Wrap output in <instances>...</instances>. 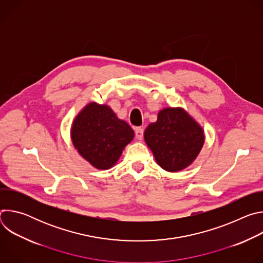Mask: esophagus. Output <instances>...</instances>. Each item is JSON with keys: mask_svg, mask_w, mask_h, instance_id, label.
I'll return each mask as SVG.
<instances>
[{"mask_svg": "<svg viewBox=\"0 0 263 263\" xmlns=\"http://www.w3.org/2000/svg\"><path fill=\"white\" fill-rule=\"evenodd\" d=\"M135 131V137L138 139V140H141L142 137H143V129L140 128V127H136L134 129Z\"/></svg>", "mask_w": 263, "mask_h": 263, "instance_id": "obj_1", "label": "esophagus"}]
</instances>
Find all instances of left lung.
Listing matches in <instances>:
<instances>
[{"mask_svg": "<svg viewBox=\"0 0 263 263\" xmlns=\"http://www.w3.org/2000/svg\"><path fill=\"white\" fill-rule=\"evenodd\" d=\"M144 140L157 163L167 172L191 165L204 144L203 129L182 108H164L144 131Z\"/></svg>", "mask_w": 263, "mask_h": 263, "instance_id": "1", "label": "left lung"}]
</instances>
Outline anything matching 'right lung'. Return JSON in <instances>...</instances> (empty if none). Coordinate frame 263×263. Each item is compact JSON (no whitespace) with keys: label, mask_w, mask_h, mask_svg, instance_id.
I'll return each instance as SVG.
<instances>
[{"label":"right lung","mask_w":263,"mask_h":263,"mask_svg":"<svg viewBox=\"0 0 263 263\" xmlns=\"http://www.w3.org/2000/svg\"><path fill=\"white\" fill-rule=\"evenodd\" d=\"M70 135L84 159L96 168L108 170L117 163L134 132L108 106L89 103L74 119Z\"/></svg>","instance_id":"add662e5"}]
</instances>
